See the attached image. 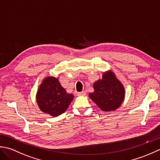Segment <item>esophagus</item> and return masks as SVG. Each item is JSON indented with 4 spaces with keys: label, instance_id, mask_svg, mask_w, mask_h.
I'll use <instances>...</instances> for the list:
<instances>
[{
    "label": "esophagus",
    "instance_id": "obj_1",
    "mask_svg": "<svg viewBox=\"0 0 160 160\" xmlns=\"http://www.w3.org/2000/svg\"><path fill=\"white\" fill-rule=\"evenodd\" d=\"M77 96H85V95H86V92H85L84 91H82V92H77Z\"/></svg>",
    "mask_w": 160,
    "mask_h": 160
}]
</instances>
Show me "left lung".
Wrapping results in <instances>:
<instances>
[{
  "label": "left lung",
  "mask_w": 160,
  "mask_h": 160,
  "mask_svg": "<svg viewBox=\"0 0 160 160\" xmlns=\"http://www.w3.org/2000/svg\"><path fill=\"white\" fill-rule=\"evenodd\" d=\"M93 88L90 98L103 111L117 110L124 99V87L111 70L104 72L102 79L94 83Z\"/></svg>",
  "instance_id": "8db88e82"
}]
</instances>
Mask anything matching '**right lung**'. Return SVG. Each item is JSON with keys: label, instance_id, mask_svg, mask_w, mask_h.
<instances>
[{"label": "right lung", "instance_id": "add662e5", "mask_svg": "<svg viewBox=\"0 0 160 160\" xmlns=\"http://www.w3.org/2000/svg\"><path fill=\"white\" fill-rule=\"evenodd\" d=\"M73 98V94L68 93L54 77L44 78L36 95L39 109L52 117L65 112Z\"/></svg>", "mask_w": 160, "mask_h": 160}]
</instances>
